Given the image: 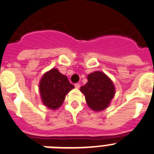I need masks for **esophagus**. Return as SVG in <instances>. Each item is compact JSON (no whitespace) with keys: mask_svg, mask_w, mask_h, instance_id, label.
<instances>
[{"mask_svg":"<svg viewBox=\"0 0 154 154\" xmlns=\"http://www.w3.org/2000/svg\"><path fill=\"white\" fill-rule=\"evenodd\" d=\"M75 87L76 88H80L79 83H76V84H75Z\"/></svg>","mask_w":154,"mask_h":154,"instance_id":"obj_1","label":"esophagus"}]
</instances>
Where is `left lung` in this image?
I'll return each mask as SVG.
<instances>
[{"mask_svg":"<svg viewBox=\"0 0 154 154\" xmlns=\"http://www.w3.org/2000/svg\"><path fill=\"white\" fill-rule=\"evenodd\" d=\"M88 82L80 88L89 107L101 111L109 106L115 95V86L105 73L96 71L88 75Z\"/></svg>","mask_w":154,"mask_h":154,"instance_id":"left-lung-1","label":"left lung"}]
</instances>
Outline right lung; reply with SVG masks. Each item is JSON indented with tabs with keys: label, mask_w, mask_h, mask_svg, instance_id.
Segmentation results:
<instances>
[{
	"label": "right lung",
	"mask_w": 154,
	"mask_h": 154,
	"mask_svg": "<svg viewBox=\"0 0 154 154\" xmlns=\"http://www.w3.org/2000/svg\"><path fill=\"white\" fill-rule=\"evenodd\" d=\"M73 88L74 86L69 82L66 76L55 68L45 72L39 83L42 103L54 110L60 107L66 95Z\"/></svg>",
	"instance_id": "1"
}]
</instances>
